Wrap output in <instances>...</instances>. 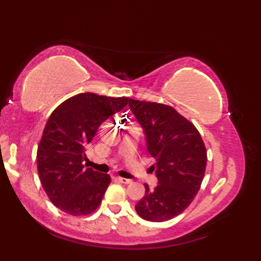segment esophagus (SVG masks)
<instances>
[{"instance_id": "1", "label": "esophagus", "mask_w": 261, "mask_h": 261, "mask_svg": "<svg viewBox=\"0 0 261 261\" xmlns=\"http://www.w3.org/2000/svg\"><path fill=\"white\" fill-rule=\"evenodd\" d=\"M116 180L122 182V184H131L132 180L131 179H126V178H122V177H116Z\"/></svg>"}]
</instances>
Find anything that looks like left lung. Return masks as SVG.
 <instances>
[{
    "label": "left lung",
    "instance_id": "1",
    "mask_svg": "<svg viewBox=\"0 0 261 261\" xmlns=\"http://www.w3.org/2000/svg\"><path fill=\"white\" fill-rule=\"evenodd\" d=\"M129 108L142 126L158 185L136 205L138 215L151 222L175 218L190 206L204 178L206 149L192 122L169 105L129 99Z\"/></svg>",
    "mask_w": 261,
    "mask_h": 261
}]
</instances>
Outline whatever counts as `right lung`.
<instances>
[{
  "label": "right lung",
  "mask_w": 261,
  "mask_h": 261,
  "mask_svg": "<svg viewBox=\"0 0 261 261\" xmlns=\"http://www.w3.org/2000/svg\"><path fill=\"white\" fill-rule=\"evenodd\" d=\"M129 98L81 93L55 109L37 150L41 185L55 206L79 216L95 211L111 182L108 174L85 168V150L98 126L123 110Z\"/></svg>",
  "instance_id": "obj_1"
}]
</instances>
